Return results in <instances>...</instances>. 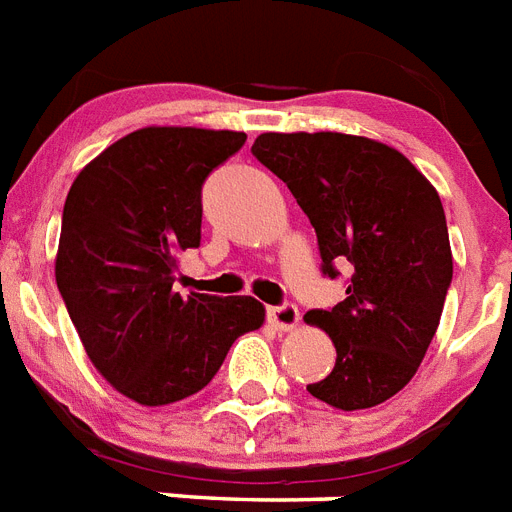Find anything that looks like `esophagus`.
<instances>
[{"label": "esophagus", "mask_w": 512, "mask_h": 512, "mask_svg": "<svg viewBox=\"0 0 512 512\" xmlns=\"http://www.w3.org/2000/svg\"><path fill=\"white\" fill-rule=\"evenodd\" d=\"M268 320L273 322L278 330H291L296 328V322H299V309L291 302H283L278 304V307H268Z\"/></svg>", "instance_id": "obj_1"}]
</instances>
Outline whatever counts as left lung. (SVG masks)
<instances>
[{
    "instance_id": "8db88e82",
    "label": "left lung",
    "mask_w": 512,
    "mask_h": 512,
    "mask_svg": "<svg viewBox=\"0 0 512 512\" xmlns=\"http://www.w3.org/2000/svg\"><path fill=\"white\" fill-rule=\"evenodd\" d=\"M252 156L307 213L322 276L349 270L346 299L307 312L336 343L333 372L307 390L343 411L388 401L422 364L453 281L440 195L409 158L367 137L265 132Z\"/></svg>"
}]
</instances>
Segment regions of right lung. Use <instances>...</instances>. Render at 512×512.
<instances>
[{
    "instance_id": "add662e5",
    "label": "right lung",
    "mask_w": 512,
    "mask_h": 512,
    "mask_svg": "<svg viewBox=\"0 0 512 512\" xmlns=\"http://www.w3.org/2000/svg\"><path fill=\"white\" fill-rule=\"evenodd\" d=\"M247 135L145 127L90 161L62 213L57 286L106 380L143 406L203 390L231 343L257 330L252 296L174 291L176 255L200 247L203 184Z\"/></svg>"
}]
</instances>
